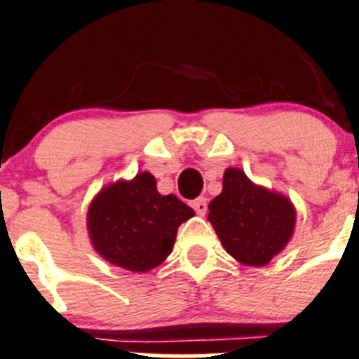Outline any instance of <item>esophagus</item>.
I'll list each match as a JSON object with an SVG mask.
<instances>
[{"label":"esophagus","instance_id":"obj_1","mask_svg":"<svg viewBox=\"0 0 359 359\" xmlns=\"http://www.w3.org/2000/svg\"><path fill=\"white\" fill-rule=\"evenodd\" d=\"M193 208L196 210L198 215H205L206 210H208V203H206L205 198H198V200L193 201Z\"/></svg>","mask_w":359,"mask_h":359}]
</instances>
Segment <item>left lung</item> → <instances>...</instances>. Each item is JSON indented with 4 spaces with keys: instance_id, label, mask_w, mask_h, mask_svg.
Returning <instances> with one entry per match:
<instances>
[{
    "instance_id": "left-lung-1",
    "label": "left lung",
    "mask_w": 359,
    "mask_h": 359,
    "mask_svg": "<svg viewBox=\"0 0 359 359\" xmlns=\"http://www.w3.org/2000/svg\"><path fill=\"white\" fill-rule=\"evenodd\" d=\"M208 210L222 247L245 266L269 264L295 231L293 203L278 191L253 184L234 166L224 172L222 193L210 201Z\"/></svg>"
}]
</instances>
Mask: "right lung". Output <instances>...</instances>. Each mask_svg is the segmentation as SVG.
<instances>
[{"label":"right lung","instance_id":"obj_1","mask_svg":"<svg viewBox=\"0 0 359 359\" xmlns=\"http://www.w3.org/2000/svg\"><path fill=\"white\" fill-rule=\"evenodd\" d=\"M194 215L179 198L163 196L156 179L139 172L99 191L88 206L86 229L104 260L132 273H147L172 252L177 229Z\"/></svg>","mask_w":359,"mask_h":359}]
</instances>
